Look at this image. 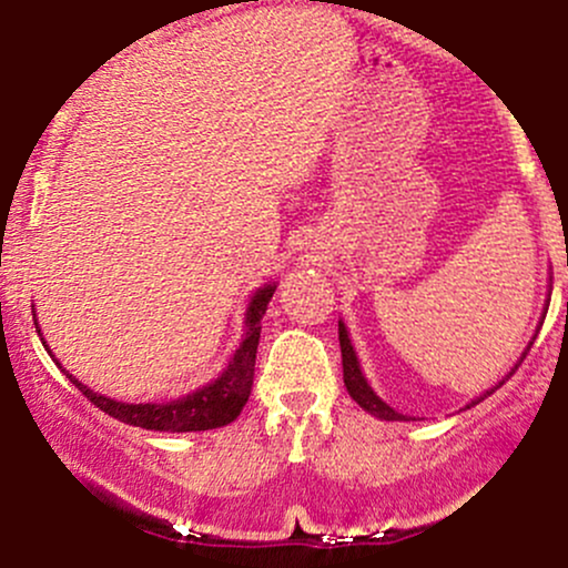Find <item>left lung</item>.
<instances>
[{
    "label": "left lung",
    "instance_id": "1",
    "mask_svg": "<svg viewBox=\"0 0 568 568\" xmlns=\"http://www.w3.org/2000/svg\"><path fill=\"white\" fill-rule=\"evenodd\" d=\"M337 337H341V354H343V384H346V388H348V394H352V399L359 407H365L367 413H373V416H378V418H384V422H405V416H399L397 410H394V407H388L384 399L378 397V394L373 392V388L367 386V381H365V375H362V369H359V362H356V354H354V346H352V341H348V333H346V324L343 322H337ZM534 343V341H531ZM531 343H528V348H531ZM526 348V352H528ZM526 356V354H524ZM524 356H520V359H524ZM515 369H518V365L513 367V373ZM509 373V375H513ZM507 375V378H509ZM505 378V381H507ZM505 381H501V384H505ZM499 384V386H501ZM499 386H494V388H499ZM494 388H488V392H483L480 397L477 399H473V403H469L467 407H473V405H477V403H483V399L488 397L490 392H494Z\"/></svg>",
    "mask_w": 568,
    "mask_h": 568
}]
</instances>
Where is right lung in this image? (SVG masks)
I'll list each match as a JSON object with an SVG mask.
<instances>
[{"instance_id":"right-lung-1","label":"right lung","mask_w":568,"mask_h":568,"mask_svg":"<svg viewBox=\"0 0 568 568\" xmlns=\"http://www.w3.org/2000/svg\"><path fill=\"white\" fill-rule=\"evenodd\" d=\"M276 292V284H267L263 290L254 292L250 308H246V335L241 341V346L235 348L231 365L225 367V373L220 378L206 384L199 392L187 394V397L174 399V403H142V405H129L118 403V399L104 397V394L93 392L85 384H80L74 375H69L61 367V362L55 359L53 352L48 348L42 337L44 352L53 356V362L59 365L67 378L85 394L91 403L104 410L106 416L118 418V422L142 426V429L152 432H206L216 429V426H227L244 410L246 399L252 394V381H254V356H257V343H260V318H263L267 301ZM31 314H34V305H31ZM37 316V314H34ZM37 324V318H34ZM37 333H40V324H37Z\"/></svg>"}]
</instances>
